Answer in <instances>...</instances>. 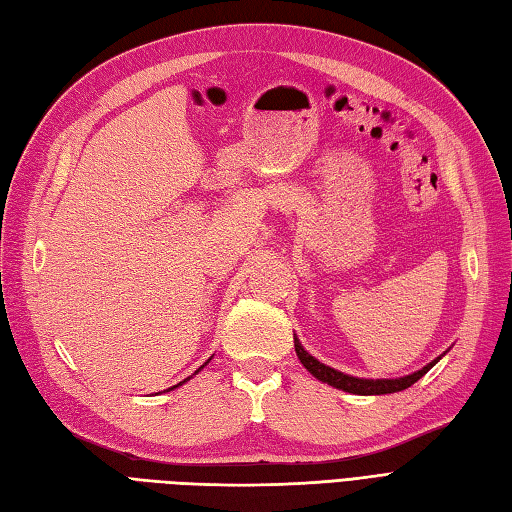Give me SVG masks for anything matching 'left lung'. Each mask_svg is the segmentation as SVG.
<instances>
[{
    "label": "left lung",
    "mask_w": 512,
    "mask_h": 512,
    "mask_svg": "<svg viewBox=\"0 0 512 512\" xmlns=\"http://www.w3.org/2000/svg\"><path fill=\"white\" fill-rule=\"evenodd\" d=\"M293 344H295V352H298V359L302 361V366L309 370L317 381L333 385L337 390H344L348 394H359V396H377V394H392V392H401L407 390L410 385H414L420 377H425V374L436 366V363L445 357V352H442L440 357H436L434 361H429L427 366H423L420 370L412 372V374H405V377H396V379H363V377H352V374L346 372H339L331 366H326L320 359H315L311 352H306L302 342L298 337L293 335Z\"/></svg>",
    "instance_id": "8db88e82"
}]
</instances>
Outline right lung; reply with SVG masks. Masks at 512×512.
I'll use <instances>...</instances> for the list:
<instances>
[{"instance_id": "add662e5", "label": "right lung", "mask_w": 512, "mask_h": 512, "mask_svg": "<svg viewBox=\"0 0 512 512\" xmlns=\"http://www.w3.org/2000/svg\"><path fill=\"white\" fill-rule=\"evenodd\" d=\"M208 363H210V359H208L206 363H203V366H208ZM203 366H201L199 370H195V374H197V372H201V370H203ZM190 379H192V377H188V379H184V381H179L177 385H173V388H179V385H184V383H186V381H190ZM173 388H168V390H164V392H170V390H173Z\"/></svg>"}]
</instances>
